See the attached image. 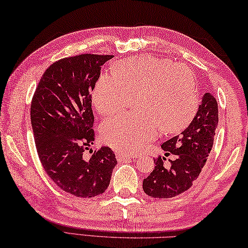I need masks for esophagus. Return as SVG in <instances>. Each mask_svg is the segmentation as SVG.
I'll return each instance as SVG.
<instances>
[{
    "label": "esophagus",
    "mask_w": 248,
    "mask_h": 248,
    "mask_svg": "<svg viewBox=\"0 0 248 248\" xmlns=\"http://www.w3.org/2000/svg\"><path fill=\"white\" fill-rule=\"evenodd\" d=\"M136 155H128V154H122V153H116V159L117 161H125L127 159H134Z\"/></svg>",
    "instance_id": "esophagus-1"
}]
</instances>
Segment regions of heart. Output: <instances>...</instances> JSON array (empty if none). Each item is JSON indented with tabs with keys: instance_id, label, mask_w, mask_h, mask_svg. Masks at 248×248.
I'll use <instances>...</instances> for the list:
<instances>
[{
	"instance_id": "obj_1",
	"label": "heart",
	"mask_w": 248,
	"mask_h": 248,
	"mask_svg": "<svg viewBox=\"0 0 248 248\" xmlns=\"http://www.w3.org/2000/svg\"><path fill=\"white\" fill-rule=\"evenodd\" d=\"M114 74H103L95 84L91 102L99 113L123 108L136 94L138 112L116 114L100 127L102 140L113 149L134 154L157 135L175 133L193 121L198 110L195 76L185 65L172 60L136 56L120 61Z\"/></svg>"
}]
</instances>
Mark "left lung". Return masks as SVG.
Listing matches in <instances>:
<instances>
[{"label":"left lung","mask_w":248,"mask_h":248,"mask_svg":"<svg viewBox=\"0 0 248 248\" xmlns=\"http://www.w3.org/2000/svg\"><path fill=\"white\" fill-rule=\"evenodd\" d=\"M218 115L216 98L206 93L192 123L180 135L161 145L166 154L154 160V171L142 182V188L148 196L172 198L186 192L193 185L214 145ZM170 155L173 159H169L171 164L167 168L163 162Z\"/></svg>","instance_id":"left-lung-1"}]
</instances>
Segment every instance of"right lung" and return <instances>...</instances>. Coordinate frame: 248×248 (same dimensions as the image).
Instances as JSON below:
<instances>
[{"label":"right lung","instance_id":"right-lung-1","mask_svg":"<svg viewBox=\"0 0 248 248\" xmlns=\"http://www.w3.org/2000/svg\"><path fill=\"white\" fill-rule=\"evenodd\" d=\"M112 55L80 54L56 61L43 74L30 107L39 159L59 187L90 198L104 193L116 166L108 147L90 149L94 140L91 91L101 66ZM89 150V159L83 154Z\"/></svg>","mask_w":248,"mask_h":248}]
</instances>
